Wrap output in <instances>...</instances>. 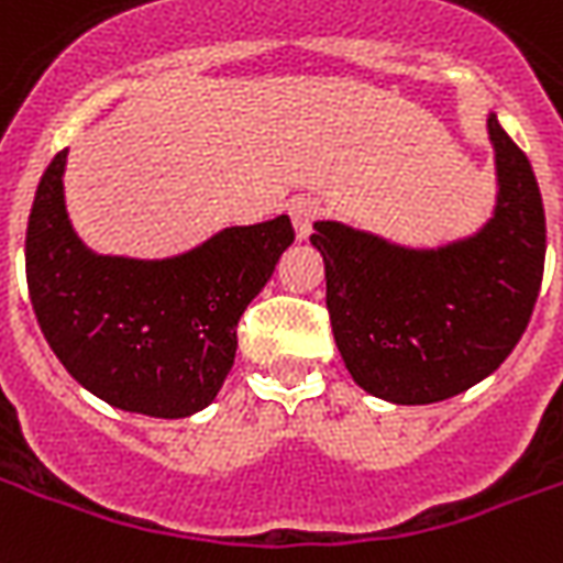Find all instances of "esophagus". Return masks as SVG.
Returning <instances> with one entry per match:
<instances>
[{"label":"esophagus","instance_id":"esophagus-1","mask_svg":"<svg viewBox=\"0 0 563 563\" xmlns=\"http://www.w3.org/2000/svg\"><path fill=\"white\" fill-rule=\"evenodd\" d=\"M319 211H322L319 202L310 197H298L289 202V218H292L295 235H298V239L303 241L310 232H313V220L319 218Z\"/></svg>","mask_w":563,"mask_h":563}]
</instances>
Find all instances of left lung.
<instances>
[{
	"label": "left lung",
	"mask_w": 563,
	"mask_h": 563,
	"mask_svg": "<svg viewBox=\"0 0 563 563\" xmlns=\"http://www.w3.org/2000/svg\"><path fill=\"white\" fill-rule=\"evenodd\" d=\"M495 152L493 218L439 247L316 220L328 313L345 369L397 406L451 399L504 364L534 310L547 214L526 152L486 115Z\"/></svg>",
	"instance_id": "8db88e82"
}]
</instances>
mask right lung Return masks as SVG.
<instances>
[{"label": "right lung", "instance_id": "add662e5", "mask_svg": "<svg viewBox=\"0 0 563 563\" xmlns=\"http://www.w3.org/2000/svg\"><path fill=\"white\" fill-rule=\"evenodd\" d=\"M68 148L35 190L26 280L62 366L115 409L190 418L214 402L235 364L241 313L295 241L292 220L227 227L166 260L103 256L65 208Z\"/></svg>", "mask_w": 563, "mask_h": 563}]
</instances>
